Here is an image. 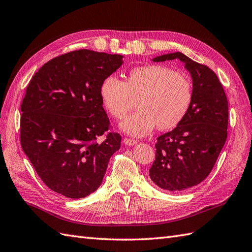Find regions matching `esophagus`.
<instances>
[{
  "mask_svg": "<svg viewBox=\"0 0 252 252\" xmlns=\"http://www.w3.org/2000/svg\"><path fill=\"white\" fill-rule=\"evenodd\" d=\"M126 145H135L137 143V140L135 139H129V138H124V140H123Z\"/></svg>",
  "mask_w": 252,
  "mask_h": 252,
  "instance_id": "obj_1",
  "label": "esophagus"
}]
</instances>
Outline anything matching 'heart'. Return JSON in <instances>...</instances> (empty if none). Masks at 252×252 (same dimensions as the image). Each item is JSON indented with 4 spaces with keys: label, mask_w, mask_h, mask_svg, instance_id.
Returning a JSON list of instances; mask_svg holds the SVG:
<instances>
[{
    "label": "heart",
    "mask_w": 252,
    "mask_h": 252,
    "mask_svg": "<svg viewBox=\"0 0 252 252\" xmlns=\"http://www.w3.org/2000/svg\"><path fill=\"white\" fill-rule=\"evenodd\" d=\"M100 99L115 120H124L135 104L138 111L127 117L122 129L142 137L156 128L171 130L181 124L193 102L189 77L161 64H145L130 69L124 82L110 75L100 84Z\"/></svg>",
    "instance_id": "obj_1"
}]
</instances>
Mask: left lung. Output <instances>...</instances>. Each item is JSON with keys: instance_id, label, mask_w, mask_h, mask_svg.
<instances>
[{"instance_id": "left-lung-1", "label": "left lung", "mask_w": 252, "mask_h": 252, "mask_svg": "<svg viewBox=\"0 0 252 252\" xmlns=\"http://www.w3.org/2000/svg\"><path fill=\"white\" fill-rule=\"evenodd\" d=\"M179 59L191 73L193 102L180 125L158 138L150 178L160 189L182 192L208 177L227 138V98L217 74L182 53L167 54L155 63Z\"/></svg>"}]
</instances>
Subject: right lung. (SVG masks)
I'll list each match as a JSON object with an SVG mask.
<instances>
[{"label": "right lung", "mask_w": 252, "mask_h": 252, "mask_svg": "<svg viewBox=\"0 0 252 252\" xmlns=\"http://www.w3.org/2000/svg\"><path fill=\"white\" fill-rule=\"evenodd\" d=\"M123 56L73 50L44 63L21 103L20 143L52 191L82 198L102 182L109 160L121 148L110 131L100 84L120 68Z\"/></svg>", "instance_id": "right-lung-1"}]
</instances>
